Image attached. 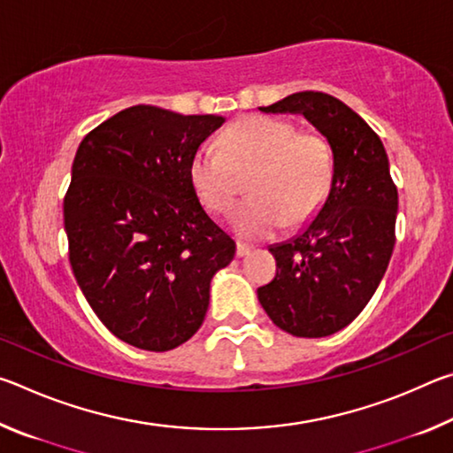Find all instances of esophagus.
I'll use <instances>...</instances> for the list:
<instances>
[{
    "label": "esophagus",
    "mask_w": 453,
    "mask_h": 453,
    "mask_svg": "<svg viewBox=\"0 0 453 453\" xmlns=\"http://www.w3.org/2000/svg\"><path fill=\"white\" fill-rule=\"evenodd\" d=\"M250 251H251V245L243 243V242H237V243H235V254H237V257H243V256H248Z\"/></svg>",
    "instance_id": "obj_1"
}]
</instances>
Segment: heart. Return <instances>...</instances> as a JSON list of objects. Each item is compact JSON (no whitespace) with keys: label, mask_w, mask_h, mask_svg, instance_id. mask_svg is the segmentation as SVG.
Returning <instances> with one entry per match:
<instances>
[{"label":"heart","mask_w":453,"mask_h":453,"mask_svg":"<svg viewBox=\"0 0 453 453\" xmlns=\"http://www.w3.org/2000/svg\"><path fill=\"white\" fill-rule=\"evenodd\" d=\"M219 145H202L194 153L189 180L205 210L227 216L242 194L240 178L251 173V199L234 216L240 235L259 240L283 224L300 227L326 203L335 159L319 132H302L283 118L248 116L226 129Z\"/></svg>","instance_id":"1"}]
</instances>
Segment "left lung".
<instances>
[{
  "mask_svg": "<svg viewBox=\"0 0 453 453\" xmlns=\"http://www.w3.org/2000/svg\"><path fill=\"white\" fill-rule=\"evenodd\" d=\"M259 110L303 113L332 145L335 173L305 232L270 248L278 270L257 288V300L283 332L332 335L362 313L392 257L397 188L388 153L351 107L321 91H300Z\"/></svg>",
  "mask_w": 453,
  "mask_h": 453,
  "instance_id": "obj_1",
  "label": "left lung"
}]
</instances>
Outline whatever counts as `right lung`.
<instances>
[{"label":"right lung","instance_id":"right-lung-1","mask_svg":"<svg viewBox=\"0 0 453 453\" xmlns=\"http://www.w3.org/2000/svg\"><path fill=\"white\" fill-rule=\"evenodd\" d=\"M224 124L134 105L83 137L64 197L70 264L91 310L129 346L167 351L203 324L235 243L203 211L191 157Z\"/></svg>","mask_w":453,"mask_h":453}]
</instances>
